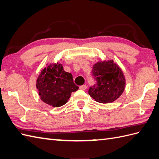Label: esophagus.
<instances>
[{
  "instance_id": "34e87169",
  "label": "esophagus",
  "mask_w": 159,
  "mask_h": 159,
  "mask_svg": "<svg viewBox=\"0 0 159 159\" xmlns=\"http://www.w3.org/2000/svg\"><path fill=\"white\" fill-rule=\"evenodd\" d=\"M80 90H85L86 89V85H82V86H80Z\"/></svg>"
}]
</instances>
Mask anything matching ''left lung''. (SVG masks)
<instances>
[{"instance_id":"left-lung-1","label":"left lung","mask_w":159,"mask_h":159,"mask_svg":"<svg viewBox=\"0 0 159 159\" xmlns=\"http://www.w3.org/2000/svg\"><path fill=\"white\" fill-rule=\"evenodd\" d=\"M92 75L96 81L88 94L96 102L111 103L119 98L125 87L121 69L113 60L98 61L93 65Z\"/></svg>"}]
</instances>
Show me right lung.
I'll list each match as a JSON object with an SVG mask.
<instances>
[{
    "instance_id": "1",
    "label": "right lung",
    "mask_w": 159,
    "mask_h": 159,
    "mask_svg": "<svg viewBox=\"0 0 159 159\" xmlns=\"http://www.w3.org/2000/svg\"><path fill=\"white\" fill-rule=\"evenodd\" d=\"M36 88L42 101L53 107L64 105L71 93L79 89L73 83L72 75L65 71L59 62L50 63L42 69L36 80Z\"/></svg>"
}]
</instances>
